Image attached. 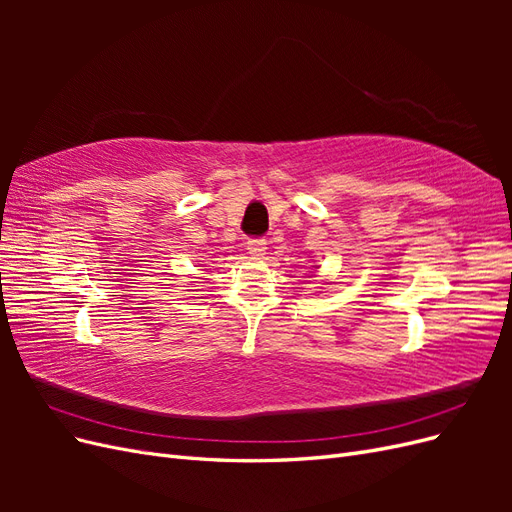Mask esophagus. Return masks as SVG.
Here are the masks:
<instances>
[{
    "mask_svg": "<svg viewBox=\"0 0 512 512\" xmlns=\"http://www.w3.org/2000/svg\"><path fill=\"white\" fill-rule=\"evenodd\" d=\"M245 250L250 252V256H254V258H260V256H265V252H267V241L262 239V237H254V239H250L247 241V245H245Z\"/></svg>",
    "mask_w": 512,
    "mask_h": 512,
    "instance_id": "obj_1",
    "label": "esophagus"
}]
</instances>
